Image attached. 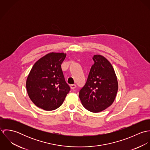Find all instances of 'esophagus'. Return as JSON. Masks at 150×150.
I'll use <instances>...</instances> for the list:
<instances>
[{"mask_svg": "<svg viewBox=\"0 0 150 150\" xmlns=\"http://www.w3.org/2000/svg\"><path fill=\"white\" fill-rule=\"evenodd\" d=\"M70 88L72 89V90H73L74 89H75L76 88V86L75 85V84H71V85H70Z\"/></svg>", "mask_w": 150, "mask_h": 150, "instance_id": "34e87169", "label": "esophagus"}]
</instances>
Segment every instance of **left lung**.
<instances>
[{
  "instance_id": "left-lung-1",
  "label": "left lung",
  "mask_w": 150,
  "mask_h": 150,
  "mask_svg": "<svg viewBox=\"0 0 150 150\" xmlns=\"http://www.w3.org/2000/svg\"><path fill=\"white\" fill-rule=\"evenodd\" d=\"M86 84L79 92L82 105L93 112H100L112 105L118 85L112 66L100 55H93Z\"/></svg>"
}]
</instances>
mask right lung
<instances>
[{
	"label": "right lung",
	"instance_id": "1",
	"mask_svg": "<svg viewBox=\"0 0 150 150\" xmlns=\"http://www.w3.org/2000/svg\"><path fill=\"white\" fill-rule=\"evenodd\" d=\"M66 54L51 52L39 59L32 67L26 80V90L32 102L44 110L60 107L70 88L66 83L61 69Z\"/></svg>",
	"mask_w": 150,
	"mask_h": 150
}]
</instances>
